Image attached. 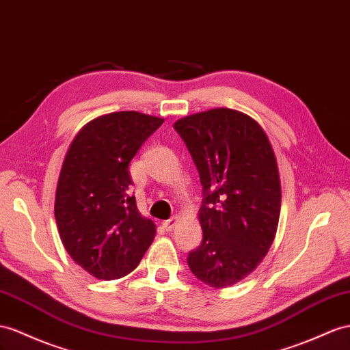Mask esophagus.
Returning <instances> with one entry per match:
<instances>
[{
    "label": "esophagus",
    "instance_id": "34e87169",
    "mask_svg": "<svg viewBox=\"0 0 350 350\" xmlns=\"http://www.w3.org/2000/svg\"><path fill=\"white\" fill-rule=\"evenodd\" d=\"M177 220H178V217H173V219L164 220V221H163V226H164V229H165L167 232H172V230L174 229V226H176Z\"/></svg>",
    "mask_w": 350,
    "mask_h": 350
}]
</instances>
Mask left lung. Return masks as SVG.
I'll list each match as a JSON object with an SVG mask.
<instances>
[{"label": "left lung", "instance_id": "obj_1", "mask_svg": "<svg viewBox=\"0 0 350 350\" xmlns=\"http://www.w3.org/2000/svg\"><path fill=\"white\" fill-rule=\"evenodd\" d=\"M198 168L202 243L187 256L200 281L225 288L244 280L271 248L281 213L278 164L260 124L217 107L176 121Z\"/></svg>", "mask_w": 350, "mask_h": 350}]
</instances>
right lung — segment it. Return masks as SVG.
Listing matches in <instances>:
<instances>
[{
    "instance_id": "right-lung-1",
    "label": "right lung",
    "mask_w": 350,
    "mask_h": 350,
    "mask_svg": "<svg viewBox=\"0 0 350 350\" xmlns=\"http://www.w3.org/2000/svg\"><path fill=\"white\" fill-rule=\"evenodd\" d=\"M163 122L136 111L106 113L85 124L66 152L55 200L59 235L97 280L129 275L155 238L154 221L130 193L129 164Z\"/></svg>"
}]
</instances>
